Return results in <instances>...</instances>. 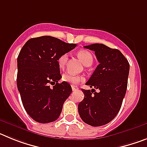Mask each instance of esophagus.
Wrapping results in <instances>:
<instances>
[{"instance_id": "esophagus-1", "label": "esophagus", "mask_w": 147, "mask_h": 147, "mask_svg": "<svg viewBox=\"0 0 147 147\" xmlns=\"http://www.w3.org/2000/svg\"><path fill=\"white\" fill-rule=\"evenodd\" d=\"M71 88H72L73 91H75V90H77L79 89V88H78L77 86H75V85H71Z\"/></svg>"}]
</instances>
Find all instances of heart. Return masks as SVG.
I'll return each instance as SVG.
<instances>
[{"label": "heart", "mask_w": 147, "mask_h": 147, "mask_svg": "<svg viewBox=\"0 0 147 147\" xmlns=\"http://www.w3.org/2000/svg\"><path fill=\"white\" fill-rule=\"evenodd\" d=\"M78 57H80L82 63L85 65V66H89L93 63V57L92 54L86 50H80L78 51L77 53ZM68 59V54H63L61 56H59V57L57 59V63L59 67L61 69L64 68L65 66L66 65V63ZM62 81L65 82L70 83L72 85H76L80 82L84 81L85 78L82 76H79V75H75L72 73L67 72L65 74L62 75Z\"/></svg>", "instance_id": "1"}]
</instances>
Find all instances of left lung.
<instances>
[{
  "label": "left lung",
  "instance_id": "left-lung-1",
  "mask_svg": "<svg viewBox=\"0 0 147 147\" xmlns=\"http://www.w3.org/2000/svg\"><path fill=\"white\" fill-rule=\"evenodd\" d=\"M84 47L95 51L99 64L86 82L93 89L82 90L85 98L78 105V111L85 123L99 127L108 124L120 110L127 91L129 64L118 49L101 43Z\"/></svg>",
  "mask_w": 147,
  "mask_h": 147
}]
</instances>
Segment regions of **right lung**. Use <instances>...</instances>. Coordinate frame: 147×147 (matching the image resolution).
<instances>
[{
	"label": "right lung",
	"instance_id": "1",
	"mask_svg": "<svg viewBox=\"0 0 147 147\" xmlns=\"http://www.w3.org/2000/svg\"><path fill=\"white\" fill-rule=\"evenodd\" d=\"M76 44L67 43L51 36L28 40L18 57L17 85L27 113L35 121L46 124L56 121L72 92L62 78L57 59ZM55 84L50 88V84Z\"/></svg>",
	"mask_w": 147,
	"mask_h": 147
}]
</instances>
